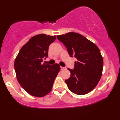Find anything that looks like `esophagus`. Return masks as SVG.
<instances>
[{
    "label": "esophagus",
    "instance_id": "esophagus-1",
    "mask_svg": "<svg viewBox=\"0 0 120 120\" xmlns=\"http://www.w3.org/2000/svg\"><path fill=\"white\" fill-rule=\"evenodd\" d=\"M65 69V67H60V69L61 70H64V69Z\"/></svg>",
    "mask_w": 120,
    "mask_h": 120
}]
</instances>
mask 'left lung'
<instances>
[{"label":"left lung","instance_id":"1","mask_svg":"<svg viewBox=\"0 0 120 120\" xmlns=\"http://www.w3.org/2000/svg\"><path fill=\"white\" fill-rule=\"evenodd\" d=\"M57 38L64 45L70 56L78 60L73 69L68 68L71 74L69 79L65 80L68 88L78 95L89 93L96 87L102 75L103 60L99 48L77 33L70 32Z\"/></svg>","mask_w":120,"mask_h":120}]
</instances>
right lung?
<instances>
[{
    "label": "right lung",
    "mask_w": 120,
    "mask_h": 120,
    "mask_svg": "<svg viewBox=\"0 0 120 120\" xmlns=\"http://www.w3.org/2000/svg\"><path fill=\"white\" fill-rule=\"evenodd\" d=\"M56 39V36L44 34L34 36L23 46L15 60L18 81L32 96L41 97L48 94L60 71L58 64L41 63L48 57L49 46Z\"/></svg>",
    "instance_id": "right-lung-1"
}]
</instances>
